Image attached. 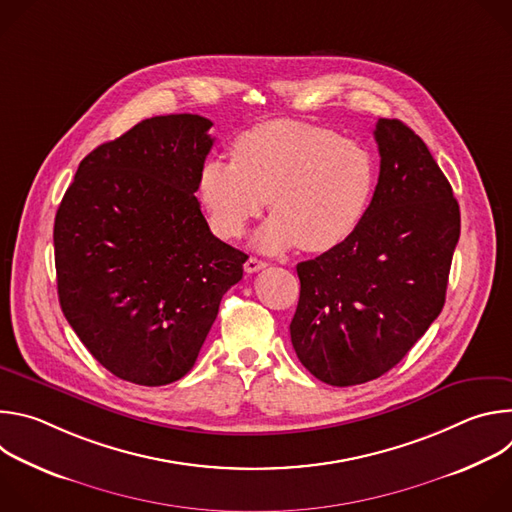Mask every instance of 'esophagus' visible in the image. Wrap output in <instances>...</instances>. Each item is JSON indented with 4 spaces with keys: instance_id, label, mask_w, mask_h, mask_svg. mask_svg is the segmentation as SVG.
<instances>
[{
    "instance_id": "esophagus-1",
    "label": "esophagus",
    "mask_w": 512,
    "mask_h": 512,
    "mask_svg": "<svg viewBox=\"0 0 512 512\" xmlns=\"http://www.w3.org/2000/svg\"><path fill=\"white\" fill-rule=\"evenodd\" d=\"M265 267V261H261V259H257V257H249L247 261H245V271L247 273H255V271H259V269H263Z\"/></svg>"
}]
</instances>
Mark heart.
Instances as JSON below:
<instances>
[{"label": "heart", "instance_id": "1", "mask_svg": "<svg viewBox=\"0 0 512 512\" xmlns=\"http://www.w3.org/2000/svg\"><path fill=\"white\" fill-rule=\"evenodd\" d=\"M231 156L204 162L198 200L212 233L235 239L269 196L273 214L253 239L265 253L338 247L362 223L377 186V160L367 145L302 121L255 125L233 141Z\"/></svg>", "mask_w": 512, "mask_h": 512}]
</instances>
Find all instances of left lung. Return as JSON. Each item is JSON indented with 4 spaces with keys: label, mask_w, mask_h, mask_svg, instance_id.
Masks as SVG:
<instances>
[{
    "label": "left lung",
    "mask_w": 512,
    "mask_h": 512,
    "mask_svg": "<svg viewBox=\"0 0 512 512\" xmlns=\"http://www.w3.org/2000/svg\"><path fill=\"white\" fill-rule=\"evenodd\" d=\"M379 182L358 229L338 247L298 263L300 302L291 344L322 383L379 379L440 316L460 206L423 139L399 119H379Z\"/></svg>",
    "instance_id": "left-lung-1"
}]
</instances>
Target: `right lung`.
I'll use <instances>...</instances> for the list:
<instances>
[{
  "label": "right lung",
  "mask_w": 512,
  "mask_h": 512,
  "mask_svg": "<svg viewBox=\"0 0 512 512\" xmlns=\"http://www.w3.org/2000/svg\"><path fill=\"white\" fill-rule=\"evenodd\" d=\"M212 121L145 119L95 148L54 218L62 314L115 377L182 379L247 255L216 239L194 196Z\"/></svg>",
  "instance_id": "1"
}]
</instances>
